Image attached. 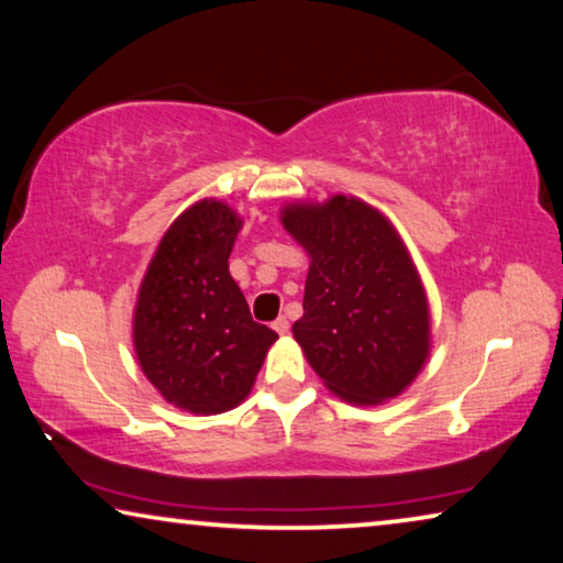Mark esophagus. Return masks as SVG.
<instances>
[{
	"mask_svg": "<svg viewBox=\"0 0 563 563\" xmlns=\"http://www.w3.org/2000/svg\"><path fill=\"white\" fill-rule=\"evenodd\" d=\"M272 328L279 332V335H287V332H289V320H287V317H276Z\"/></svg>",
	"mask_w": 563,
	"mask_h": 563,
	"instance_id": "obj_1",
	"label": "esophagus"
}]
</instances>
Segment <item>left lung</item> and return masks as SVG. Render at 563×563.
<instances>
[{"mask_svg":"<svg viewBox=\"0 0 563 563\" xmlns=\"http://www.w3.org/2000/svg\"><path fill=\"white\" fill-rule=\"evenodd\" d=\"M282 223L309 254L297 342L332 394L383 404L404 394L429 355V305L386 216L357 198L291 202Z\"/></svg>","mask_w":563,"mask_h":563,"instance_id":"left-lung-1","label":"left lung"}]
</instances>
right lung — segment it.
Here are the masks:
<instances>
[{"label": "right lung", "mask_w": 563, "mask_h": 563, "mask_svg": "<svg viewBox=\"0 0 563 563\" xmlns=\"http://www.w3.org/2000/svg\"><path fill=\"white\" fill-rule=\"evenodd\" d=\"M241 223L221 200L187 208L162 235L134 309L144 376L169 404L200 417L239 406L279 338L251 320L228 272Z\"/></svg>", "instance_id": "obj_1"}]
</instances>
